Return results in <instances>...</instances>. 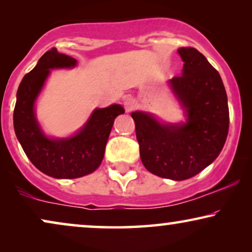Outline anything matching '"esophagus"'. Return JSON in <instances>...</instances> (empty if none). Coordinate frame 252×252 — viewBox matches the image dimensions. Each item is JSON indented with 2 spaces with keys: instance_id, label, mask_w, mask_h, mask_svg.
Listing matches in <instances>:
<instances>
[{
  "instance_id": "34e87169",
  "label": "esophagus",
  "mask_w": 252,
  "mask_h": 252,
  "mask_svg": "<svg viewBox=\"0 0 252 252\" xmlns=\"http://www.w3.org/2000/svg\"><path fill=\"white\" fill-rule=\"evenodd\" d=\"M124 106H125L126 112H130L137 108V102L133 97H126L124 99Z\"/></svg>"
}]
</instances>
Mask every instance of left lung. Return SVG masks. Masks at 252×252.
I'll use <instances>...</instances> for the list:
<instances>
[{"instance_id":"left-lung-1","label":"left lung","mask_w":252,"mask_h":252,"mask_svg":"<svg viewBox=\"0 0 252 252\" xmlns=\"http://www.w3.org/2000/svg\"><path fill=\"white\" fill-rule=\"evenodd\" d=\"M181 75L171 86L187 112V123L163 125L143 112H133L140 157L148 171L181 181L209 166L226 142L229 127L227 94L220 74L204 55L181 47Z\"/></svg>"}]
</instances>
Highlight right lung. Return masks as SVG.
Returning a JSON list of instances; mask_svg holds the SVG:
<instances>
[{"instance_id":"right-lung-1","label":"right lung","mask_w":252,"mask_h":252,"mask_svg":"<svg viewBox=\"0 0 252 252\" xmlns=\"http://www.w3.org/2000/svg\"><path fill=\"white\" fill-rule=\"evenodd\" d=\"M77 61L51 48L25 74L17 92L13 127L26 156L44 174L57 179H74L92 173L102 163L106 142L116 117L125 112L122 105L96 109L77 135L51 140L43 135L35 116L34 101L42 88L50 68L74 66Z\"/></svg>"}]
</instances>
